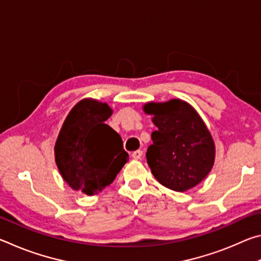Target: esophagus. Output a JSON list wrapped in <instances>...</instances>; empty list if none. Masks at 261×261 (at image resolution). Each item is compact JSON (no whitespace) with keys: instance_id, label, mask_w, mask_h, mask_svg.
<instances>
[{"instance_id":"obj_1","label":"esophagus","mask_w":261,"mask_h":261,"mask_svg":"<svg viewBox=\"0 0 261 261\" xmlns=\"http://www.w3.org/2000/svg\"><path fill=\"white\" fill-rule=\"evenodd\" d=\"M132 158H134L135 160H140V159L143 158V151H140V149H138V151H135L134 153H132Z\"/></svg>"}]
</instances>
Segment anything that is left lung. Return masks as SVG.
I'll return each mask as SVG.
<instances>
[{"mask_svg":"<svg viewBox=\"0 0 261 261\" xmlns=\"http://www.w3.org/2000/svg\"><path fill=\"white\" fill-rule=\"evenodd\" d=\"M144 112L153 115L158 127L146 159L158 182L184 192L204 179L214 165L215 146L204 121L188 102L173 99L149 102Z\"/></svg>","mask_w":261,"mask_h":261,"instance_id":"obj_1","label":"left lung"}]
</instances>
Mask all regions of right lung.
I'll use <instances>...</instances> for the list:
<instances>
[{
	"label": "right lung",
	"instance_id": "add662e5",
	"mask_svg": "<svg viewBox=\"0 0 261 261\" xmlns=\"http://www.w3.org/2000/svg\"><path fill=\"white\" fill-rule=\"evenodd\" d=\"M113 109L84 99L65 118L55 144V161L70 188L93 196L113 183L129 160L116 131L106 124Z\"/></svg>",
	"mask_w": 261,
	"mask_h": 261
}]
</instances>
